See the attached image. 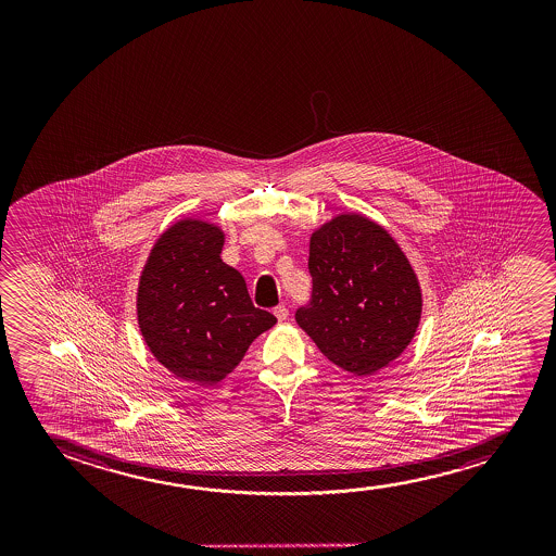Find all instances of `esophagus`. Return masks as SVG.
Instances as JSON below:
<instances>
[{
	"mask_svg": "<svg viewBox=\"0 0 556 556\" xmlns=\"http://www.w3.org/2000/svg\"><path fill=\"white\" fill-rule=\"evenodd\" d=\"M274 313L275 317L279 320H287V317H289V309H287V305H277Z\"/></svg>",
	"mask_w": 556,
	"mask_h": 556,
	"instance_id": "esophagus-1",
	"label": "esophagus"
}]
</instances>
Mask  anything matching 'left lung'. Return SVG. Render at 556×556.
Returning a JSON list of instances; mask_svg holds the SVG:
<instances>
[{
    "instance_id": "8db88e82",
    "label": "left lung",
    "mask_w": 556,
    "mask_h": 556,
    "mask_svg": "<svg viewBox=\"0 0 556 556\" xmlns=\"http://www.w3.org/2000/svg\"><path fill=\"white\" fill-rule=\"evenodd\" d=\"M309 304L296 312L320 353L368 376L403 353L418 330L421 290L395 239L361 214H340L309 241Z\"/></svg>"
}]
</instances>
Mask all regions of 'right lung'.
<instances>
[{"label": "right lung", "instance_id": "obj_1", "mask_svg": "<svg viewBox=\"0 0 556 556\" xmlns=\"http://www.w3.org/2000/svg\"><path fill=\"white\" fill-rule=\"evenodd\" d=\"M224 231L186 218L153 244L138 282V327L153 357L182 380L214 386L277 319L252 304L220 258Z\"/></svg>", "mask_w": 556, "mask_h": 556}]
</instances>
